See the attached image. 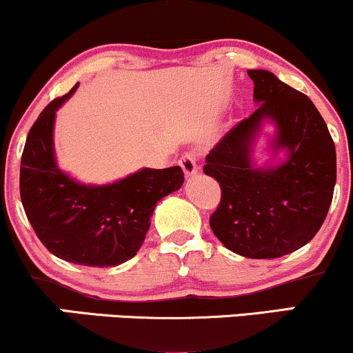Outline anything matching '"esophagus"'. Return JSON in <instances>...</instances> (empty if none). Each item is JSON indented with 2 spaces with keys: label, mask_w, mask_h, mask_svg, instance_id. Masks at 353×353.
Returning a JSON list of instances; mask_svg holds the SVG:
<instances>
[{
  "label": "esophagus",
  "mask_w": 353,
  "mask_h": 353,
  "mask_svg": "<svg viewBox=\"0 0 353 353\" xmlns=\"http://www.w3.org/2000/svg\"><path fill=\"white\" fill-rule=\"evenodd\" d=\"M179 164H181V168L184 169L185 176H194V174L197 172V169H199V165H197V154L196 152H184L181 156Z\"/></svg>",
  "instance_id": "esophagus-1"
}]
</instances>
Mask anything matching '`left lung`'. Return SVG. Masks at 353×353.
<instances>
[{
  "label": "left lung",
  "instance_id": "left-lung-1",
  "mask_svg": "<svg viewBox=\"0 0 353 353\" xmlns=\"http://www.w3.org/2000/svg\"><path fill=\"white\" fill-rule=\"evenodd\" d=\"M259 108L219 141L204 174L221 185L209 224L229 250L275 259L301 249L322 228L337 179L335 144L314 103L272 72L249 70ZM262 117L276 121L278 147L290 159L274 170H252L248 145Z\"/></svg>",
  "mask_w": 353,
  "mask_h": 353
}]
</instances>
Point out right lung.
Segmentation results:
<instances>
[{
	"label": "right lung",
	"instance_id": "add662e5",
	"mask_svg": "<svg viewBox=\"0 0 353 353\" xmlns=\"http://www.w3.org/2000/svg\"><path fill=\"white\" fill-rule=\"evenodd\" d=\"M78 84L52 99L31 125L19 194L31 228L51 254L72 264L111 267L137 254L157 201L181 188L184 172L179 165L143 169L101 188L78 184L61 172L52 152V123L56 109Z\"/></svg>",
	"mask_w": 353,
	"mask_h": 353
}]
</instances>
